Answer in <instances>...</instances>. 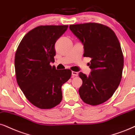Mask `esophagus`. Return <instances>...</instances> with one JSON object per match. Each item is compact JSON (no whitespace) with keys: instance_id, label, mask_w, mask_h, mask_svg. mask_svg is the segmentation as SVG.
I'll use <instances>...</instances> for the list:
<instances>
[{"instance_id":"34e87169","label":"esophagus","mask_w":135,"mask_h":135,"mask_svg":"<svg viewBox=\"0 0 135 135\" xmlns=\"http://www.w3.org/2000/svg\"><path fill=\"white\" fill-rule=\"evenodd\" d=\"M71 75H72V76H73V77H74V76H78V72H76V71H71Z\"/></svg>"}]
</instances>
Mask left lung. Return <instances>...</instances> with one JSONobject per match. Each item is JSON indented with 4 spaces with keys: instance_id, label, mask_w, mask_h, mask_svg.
<instances>
[{
    "instance_id": "left-lung-1",
    "label": "left lung",
    "mask_w": 135,
    "mask_h": 135,
    "mask_svg": "<svg viewBox=\"0 0 135 135\" xmlns=\"http://www.w3.org/2000/svg\"><path fill=\"white\" fill-rule=\"evenodd\" d=\"M84 46L83 57L91 58V74L79 73L82 85L79 95L85 103L98 105L115 93L122 78L124 59L117 35L110 27L99 23L70 25Z\"/></svg>"
}]
</instances>
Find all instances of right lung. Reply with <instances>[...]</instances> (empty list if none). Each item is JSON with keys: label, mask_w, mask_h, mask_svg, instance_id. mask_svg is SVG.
Segmentation results:
<instances>
[{"label": "right lung", "mask_w": 135, "mask_h": 135, "mask_svg": "<svg viewBox=\"0 0 135 135\" xmlns=\"http://www.w3.org/2000/svg\"><path fill=\"white\" fill-rule=\"evenodd\" d=\"M68 25H40L22 39L15 55L17 82L27 100L40 109H50L62 100V85L71 77L69 69L56 70L55 44Z\"/></svg>", "instance_id": "1"}]
</instances>
